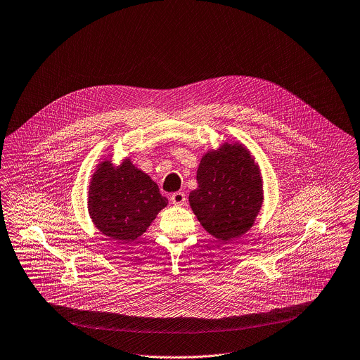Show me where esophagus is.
Wrapping results in <instances>:
<instances>
[{"label": "esophagus", "mask_w": 360, "mask_h": 360, "mask_svg": "<svg viewBox=\"0 0 360 360\" xmlns=\"http://www.w3.org/2000/svg\"><path fill=\"white\" fill-rule=\"evenodd\" d=\"M171 202L175 205V206H184L185 202H186V196L184 192H175L171 195Z\"/></svg>", "instance_id": "esophagus-1"}]
</instances>
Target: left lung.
I'll list each match as a JSON object with an SVG mask.
<instances>
[{
	"instance_id": "left-lung-1",
	"label": "left lung",
	"mask_w": 360,
	"mask_h": 360,
	"mask_svg": "<svg viewBox=\"0 0 360 360\" xmlns=\"http://www.w3.org/2000/svg\"><path fill=\"white\" fill-rule=\"evenodd\" d=\"M196 179L189 203L209 233L229 242L253 226L263 205V179L259 164L243 144L225 142L207 151Z\"/></svg>"
}]
</instances>
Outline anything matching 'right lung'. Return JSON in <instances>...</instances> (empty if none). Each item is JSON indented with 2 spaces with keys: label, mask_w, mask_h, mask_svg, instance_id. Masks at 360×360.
<instances>
[{
  "label": "right lung",
  "mask_w": 360,
  "mask_h": 360,
  "mask_svg": "<svg viewBox=\"0 0 360 360\" xmlns=\"http://www.w3.org/2000/svg\"><path fill=\"white\" fill-rule=\"evenodd\" d=\"M168 205L157 184L129 158L120 165L101 161L89 185V214L96 228L114 240L131 242L143 235Z\"/></svg>",
  "instance_id": "right-lung-1"
}]
</instances>
